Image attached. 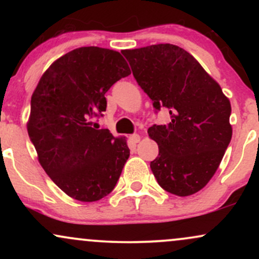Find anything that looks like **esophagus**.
<instances>
[{
  "label": "esophagus",
  "instance_id": "esophagus-1",
  "mask_svg": "<svg viewBox=\"0 0 259 259\" xmlns=\"http://www.w3.org/2000/svg\"><path fill=\"white\" fill-rule=\"evenodd\" d=\"M140 139L141 138H140L139 134H134V135L130 136V141H132L133 144H138V142L140 141Z\"/></svg>",
  "mask_w": 259,
  "mask_h": 259
}]
</instances>
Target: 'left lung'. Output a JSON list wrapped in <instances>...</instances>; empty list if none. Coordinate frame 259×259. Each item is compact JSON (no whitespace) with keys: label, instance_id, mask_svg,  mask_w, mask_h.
I'll use <instances>...</instances> for the list:
<instances>
[{"label":"left lung","instance_id":"1","mask_svg":"<svg viewBox=\"0 0 259 259\" xmlns=\"http://www.w3.org/2000/svg\"><path fill=\"white\" fill-rule=\"evenodd\" d=\"M121 53L154 108L165 107L171 117L168 125L147 130L159 148L151 162L154 178L173 195L196 194L215 174L231 140L230 101L194 56L177 45Z\"/></svg>","mask_w":259,"mask_h":259}]
</instances>
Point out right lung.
<instances>
[{"label": "right lung", "mask_w": 259, "mask_h": 259, "mask_svg": "<svg viewBox=\"0 0 259 259\" xmlns=\"http://www.w3.org/2000/svg\"><path fill=\"white\" fill-rule=\"evenodd\" d=\"M130 73L119 52L80 47L56 59L32 92L29 138L46 174L74 200L108 195L129 158L126 139L92 120L106 111L109 88Z\"/></svg>", "instance_id": "obj_1"}]
</instances>
